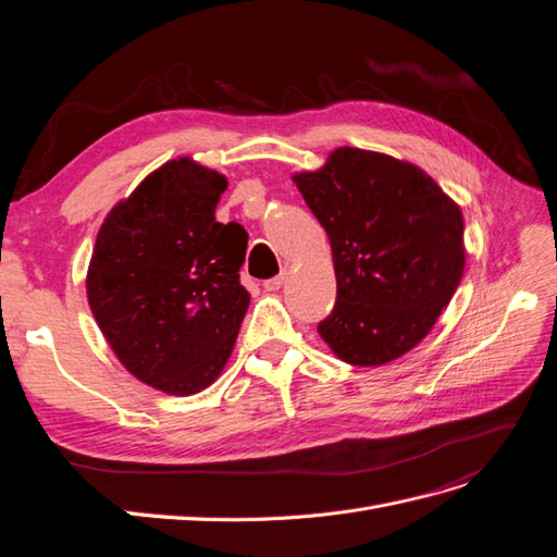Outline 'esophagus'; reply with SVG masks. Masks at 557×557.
<instances>
[{
	"label": "esophagus",
	"instance_id": "obj_1",
	"mask_svg": "<svg viewBox=\"0 0 557 557\" xmlns=\"http://www.w3.org/2000/svg\"><path fill=\"white\" fill-rule=\"evenodd\" d=\"M285 278H288V274L285 272H281L278 276H274V278H269V281H264L262 285H264V290H269V293H274V290H278L281 285L285 283Z\"/></svg>",
	"mask_w": 557,
	"mask_h": 557
}]
</instances>
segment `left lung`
Returning a JSON list of instances; mask_svg holds the SVG:
<instances>
[{"label": "left lung", "mask_w": 557, "mask_h": 557, "mask_svg": "<svg viewBox=\"0 0 557 557\" xmlns=\"http://www.w3.org/2000/svg\"><path fill=\"white\" fill-rule=\"evenodd\" d=\"M293 181L325 227L334 260L336 305L318 334L348 364L401 358L460 285V207L420 166L350 146Z\"/></svg>", "instance_id": "obj_1"}]
</instances>
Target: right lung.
Returning <instances> with one entry per match:
<instances>
[{
    "instance_id": "add662e5",
    "label": "right lung",
    "mask_w": 557,
    "mask_h": 557,
    "mask_svg": "<svg viewBox=\"0 0 557 557\" xmlns=\"http://www.w3.org/2000/svg\"><path fill=\"white\" fill-rule=\"evenodd\" d=\"M227 178L193 158L164 162L109 211L86 290L132 376L195 395L227 364L250 295L239 283L248 234L215 221Z\"/></svg>"
}]
</instances>
